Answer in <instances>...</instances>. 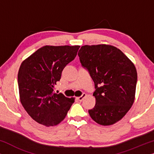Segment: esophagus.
Instances as JSON below:
<instances>
[{
    "mask_svg": "<svg viewBox=\"0 0 154 154\" xmlns=\"http://www.w3.org/2000/svg\"><path fill=\"white\" fill-rule=\"evenodd\" d=\"M86 97V94H85V93H83V94H82L81 96H80V97H77V100H79V101H82L83 100L84 98H85Z\"/></svg>",
    "mask_w": 154,
    "mask_h": 154,
    "instance_id": "obj_1",
    "label": "esophagus"
}]
</instances>
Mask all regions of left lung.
I'll use <instances>...</instances> for the list:
<instances>
[{
    "instance_id": "1",
    "label": "left lung",
    "mask_w": 154,
    "mask_h": 154,
    "mask_svg": "<svg viewBox=\"0 0 154 154\" xmlns=\"http://www.w3.org/2000/svg\"><path fill=\"white\" fill-rule=\"evenodd\" d=\"M78 55L94 83L95 106L90 117L102 125H111L123 118L133 104L137 73L131 60L114 46H82Z\"/></svg>"
}]
</instances>
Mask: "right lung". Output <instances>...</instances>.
Listing matches in <instances>:
<instances>
[{
	"label": "right lung",
	"instance_id": "right-lung-1",
	"mask_svg": "<svg viewBox=\"0 0 154 154\" xmlns=\"http://www.w3.org/2000/svg\"><path fill=\"white\" fill-rule=\"evenodd\" d=\"M79 45H45L21 64L18 72L20 102L28 114L42 125L54 126L65 119L74 102L53 92L64 67L74 60Z\"/></svg>",
	"mask_w": 154,
	"mask_h": 154
}]
</instances>
